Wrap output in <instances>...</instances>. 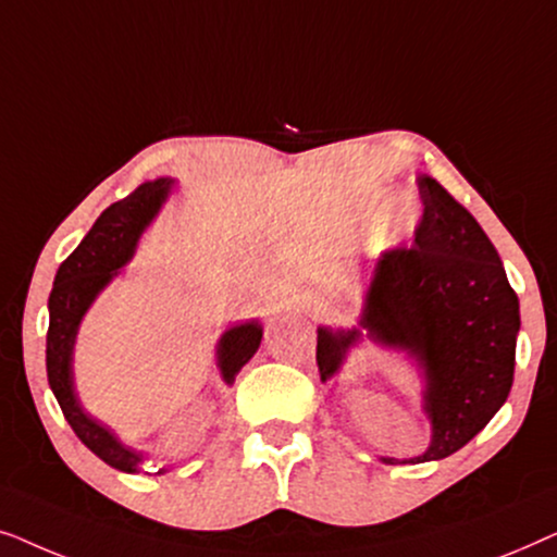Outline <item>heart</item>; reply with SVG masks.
Returning <instances> with one entry per match:
<instances>
[{"label": "heart", "instance_id": "1", "mask_svg": "<svg viewBox=\"0 0 557 557\" xmlns=\"http://www.w3.org/2000/svg\"><path fill=\"white\" fill-rule=\"evenodd\" d=\"M413 225H416V202L410 200V197H400V200L393 205L385 235L391 240H398V238H403V235H408L410 231H413Z\"/></svg>", "mask_w": 557, "mask_h": 557}]
</instances>
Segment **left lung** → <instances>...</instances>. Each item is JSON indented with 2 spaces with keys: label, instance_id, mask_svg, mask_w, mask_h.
<instances>
[{
  "label": "left lung",
  "instance_id": "1",
  "mask_svg": "<svg viewBox=\"0 0 557 557\" xmlns=\"http://www.w3.org/2000/svg\"><path fill=\"white\" fill-rule=\"evenodd\" d=\"M416 182L423 202L416 240L380 258L360 322L370 337L413 355L425 372L433 441L408 463L446 459L492 421L512 387L520 332V301L482 225L429 174ZM357 339L360 330L319 326L322 380L337 372Z\"/></svg>",
  "mask_w": 557,
  "mask_h": 557
}]
</instances>
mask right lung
I'll list each match as a JSON object with an SVG mask.
<instances>
[{
  "label": "right lung",
  "instance_id": "add662e5",
  "mask_svg": "<svg viewBox=\"0 0 557 557\" xmlns=\"http://www.w3.org/2000/svg\"><path fill=\"white\" fill-rule=\"evenodd\" d=\"M170 185V180L147 182V185H141L136 193L128 195L126 200H119L111 208H106L81 246L60 263L48 301L50 326L48 352L45 355H48V383L60 403V410H63L65 421L71 423L75 436L98 459H103L113 469L126 471V474L139 471L141 454L121 444L103 423H98L96 418H90L81 408L73 387V342L90 301L116 276L121 265L132 258L136 238H139L144 225L154 218ZM261 337L263 330L258 322L231 326L220 337L218 364L227 385L235 383V375H238L243 364L256 355Z\"/></svg>",
  "mask_w": 557,
  "mask_h": 557
}]
</instances>
